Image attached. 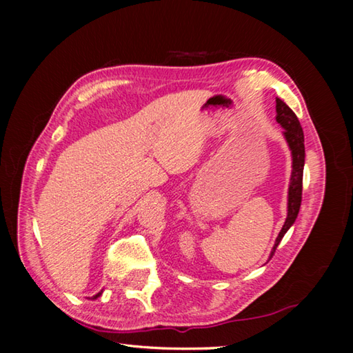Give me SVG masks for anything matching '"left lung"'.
<instances>
[{
	"instance_id": "1",
	"label": "left lung",
	"mask_w": 353,
	"mask_h": 353,
	"mask_svg": "<svg viewBox=\"0 0 353 353\" xmlns=\"http://www.w3.org/2000/svg\"><path fill=\"white\" fill-rule=\"evenodd\" d=\"M276 119L277 123L285 129V139L288 141L291 154H292V172L288 191V216H286L285 224L280 230L276 240V246L272 249V255L276 252L279 243L282 241L286 230L290 229L297 218L299 208L302 202V179H303V163H305V146H303V130L301 123L288 105L282 99H276Z\"/></svg>"
}]
</instances>
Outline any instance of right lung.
Listing matches in <instances>:
<instances>
[{
  "label": "right lung",
  "mask_w": 353,
  "mask_h": 353,
  "mask_svg": "<svg viewBox=\"0 0 353 353\" xmlns=\"http://www.w3.org/2000/svg\"><path fill=\"white\" fill-rule=\"evenodd\" d=\"M101 296V292H99V294H97V296H93V299H97V297H99Z\"/></svg>",
  "instance_id": "obj_1"
}]
</instances>
